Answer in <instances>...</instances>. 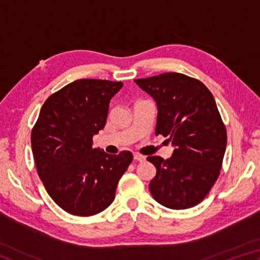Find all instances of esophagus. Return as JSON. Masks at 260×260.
I'll return each instance as SVG.
<instances>
[{
  "label": "esophagus",
  "mask_w": 260,
  "mask_h": 260,
  "mask_svg": "<svg viewBox=\"0 0 260 260\" xmlns=\"http://www.w3.org/2000/svg\"><path fill=\"white\" fill-rule=\"evenodd\" d=\"M133 157H134L135 160H139V161H144V160H146V157L142 156V155H140V153H134Z\"/></svg>",
  "instance_id": "1"
}]
</instances>
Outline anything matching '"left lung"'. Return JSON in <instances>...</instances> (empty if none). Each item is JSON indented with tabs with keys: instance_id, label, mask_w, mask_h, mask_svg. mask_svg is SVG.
Masks as SVG:
<instances>
[{
	"instance_id": "left-lung-1",
	"label": "left lung",
	"mask_w": 260,
	"mask_h": 260,
	"mask_svg": "<svg viewBox=\"0 0 260 260\" xmlns=\"http://www.w3.org/2000/svg\"><path fill=\"white\" fill-rule=\"evenodd\" d=\"M134 81L155 100L156 135L165 136L174 148L166 160L159 156L147 158L157 170L149 190L169 209L192 208L218 179L226 150V127L213 95L204 83L181 73Z\"/></svg>"
}]
</instances>
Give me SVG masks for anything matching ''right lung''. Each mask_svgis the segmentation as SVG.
Returning a JSON list of instances; mask_svg holds the SVG:
<instances>
[{"instance_id": "add662e5", "label": "right lung", "mask_w": 260, "mask_h": 260, "mask_svg": "<svg viewBox=\"0 0 260 260\" xmlns=\"http://www.w3.org/2000/svg\"><path fill=\"white\" fill-rule=\"evenodd\" d=\"M122 82L80 79L47 99L30 135L38 174L49 196L67 212L88 217L112 203L129 151L109 155L93 148L107 124L110 101Z\"/></svg>"}]
</instances>
